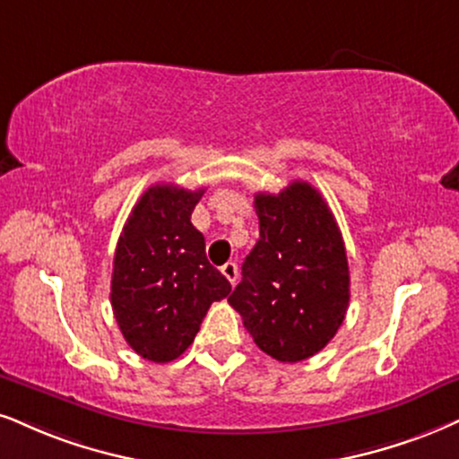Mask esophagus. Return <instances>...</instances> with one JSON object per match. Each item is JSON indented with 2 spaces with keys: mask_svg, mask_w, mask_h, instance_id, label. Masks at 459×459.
I'll list each match as a JSON object with an SVG mask.
<instances>
[{
  "mask_svg": "<svg viewBox=\"0 0 459 459\" xmlns=\"http://www.w3.org/2000/svg\"><path fill=\"white\" fill-rule=\"evenodd\" d=\"M221 273H223V276L231 282V285L238 281V265H236L234 262H228V264L221 265Z\"/></svg>",
  "mask_w": 459,
  "mask_h": 459,
  "instance_id": "obj_1",
  "label": "esophagus"
}]
</instances>
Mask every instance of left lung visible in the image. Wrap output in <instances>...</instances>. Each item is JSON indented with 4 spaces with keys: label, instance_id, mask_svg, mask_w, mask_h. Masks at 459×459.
<instances>
[{
    "label": "left lung",
    "instance_id": "1",
    "mask_svg": "<svg viewBox=\"0 0 459 459\" xmlns=\"http://www.w3.org/2000/svg\"><path fill=\"white\" fill-rule=\"evenodd\" d=\"M259 240L228 302L270 358L296 364L336 336L349 307V264L336 219L313 185L257 194Z\"/></svg>",
    "mask_w": 459,
    "mask_h": 459
}]
</instances>
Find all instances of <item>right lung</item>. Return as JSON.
I'll return each mask as SVG.
<instances>
[{"label":"right lung","instance_id":"add662e5","mask_svg":"<svg viewBox=\"0 0 459 459\" xmlns=\"http://www.w3.org/2000/svg\"><path fill=\"white\" fill-rule=\"evenodd\" d=\"M204 189L152 185L118 236L112 265V313L140 358L166 364L183 355L212 302L228 298L230 281L206 259L191 212Z\"/></svg>","mask_w":459,"mask_h":459}]
</instances>
